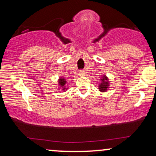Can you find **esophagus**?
I'll return each mask as SVG.
<instances>
[{
    "label": "esophagus",
    "instance_id": "esophagus-1",
    "mask_svg": "<svg viewBox=\"0 0 156 156\" xmlns=\"http://www.w3.org/2000/svg\"><path fill=\"white\" fill-rule=\"evenodd\" d=\"M78 75H79V76H83L85 75V72L83 70H80L79 73H78Z\"/></svg>",
    "mask_w": 156,
    "mask_h": 156
}]
</instances>
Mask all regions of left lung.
<instances>
[{
    "label": "left lung",
    "instance_id": "8db88e82",
    "mask_svg": "<svg viewBox=\"0 0 156 156\" xmlns=\"http://www.w3.org/2000/svg\"><path fill=\"white\" fill-rule=\"evenodd\" d=\"M101 82L99 83L98 89L102 92H105L108 90L109 88V80L108 79V77L106 76H103V78H101Z\"/></svg>",
    "mask_w": 156,
    "mask_h": 156
}]
</instances>
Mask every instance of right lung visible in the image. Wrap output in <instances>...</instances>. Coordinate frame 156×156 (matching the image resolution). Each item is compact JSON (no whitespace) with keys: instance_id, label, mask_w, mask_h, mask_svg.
<instances>
[{"instance_id":"add662e5","label":"right lung","mask_w":156,"mask_h":156,"mask_svg":"<svg viewBox=\"0 0 156 156\" xmlns=\"http://www.w3.org/2000/svg\"><path fill=\"white\" fill-rule=\"evenodd\" d=\"M58 87L59 88L58 89H62V91L65 92L66 90H67L68 87H66V83H67V80L64 79V78H59L58 80Z\"/></svg>"}]
</instances>
